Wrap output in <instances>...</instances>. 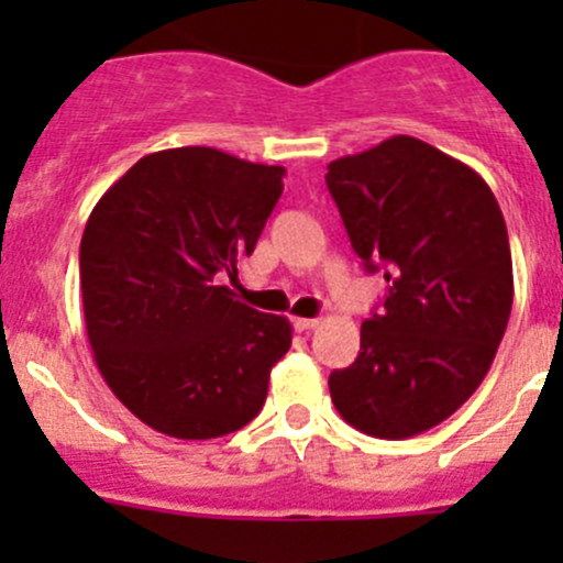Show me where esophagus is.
<instances>
[{
	"instance_id": "1",
	"label": "esophagus",
	"mask_w": 563,
	"mask_h": 563,
	"mask_svg": "<svg viewBox=\"0 0 563 563\" xmlns=\"http://www.w3.org/2000/svg\"><path fill=\"white\" fill-rule=\"evenodd\" d=\"M318 327V318H294V329L297 332H313Z\"/></svg>"
}]
</instances>
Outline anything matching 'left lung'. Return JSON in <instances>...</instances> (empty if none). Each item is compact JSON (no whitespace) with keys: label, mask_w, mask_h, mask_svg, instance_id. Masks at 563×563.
<instances>
[{"label":"left lung","mask_w":563,"mask_h":563,"mask_svg":"<svg viewBox=\"0 0 563 563\" xmlns=\"http://www.w3.org/2000/svg\"><path fill=\"white\" fill-rule=\"evenodd\" d=\"M327 168L351 247L387 280L329 395L362 433L411 439L452 417L496 360L515 294L507 223L474 168L411 135Z\"/></svg>","instance_id":"left-lung-1"}]
</instances>
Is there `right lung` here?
<instances>
[{
	"instance_id": "obj_1",
	"label": "right lung",
	"mask_w": 563,
	"mask_h": 563,
	"mask_svg": "<svg viewBox=\"0 0 563 563\" xmlns=\"http://www.w3.org/2000/svg\"><path fill=\"white\" fill-rule=\"evenodd\" d=\"M283 174L212 146L152 152L89 214L78 255L89 345L119 402L157 433L218 439L264 406L291 323L214 277L253 253Z\"/></svg>"
}]
</instances>
